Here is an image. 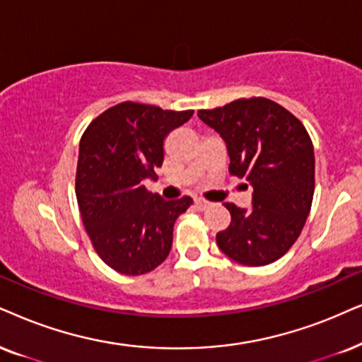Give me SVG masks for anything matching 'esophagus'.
I'll return each mask as SVG.
<instances>
[{
    "label": "esophagus",
    "mask_w": 362,
    "mask_h": 362,
    "mask_svg": "<svg viewBox=\"0 0 362 362\" xmlns=\"http://www.w3.org/2000/svg\"><path fill=\"white\" fill-rule=\"evenodd\" d=\"M195 207L199 210H205L207 207H210V202H207V200H204V199H197L195 200Z\"/></svg>",
    "instance_id": "34e87169"
}]
</instances>
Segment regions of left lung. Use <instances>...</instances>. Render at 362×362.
I'll return each instance as SVG.
<instances>
[{"mask_svg": "<svg viewBox=\"0 0 362 362\" xmlns=\"http://www.w3.org/2000/svg\"><path fill=\"white\" fill-rule=\"evenodd\" d=\"M199 118L226 141L230 175L254 189L250 209L223 204L230 226L217 234L227 257L244 265L281 259L300 235L314 195V147L303 123L267 98H240Z\"/></svg>", "mask_w": 362, "mask_h": 362, "instance_id": "8db88e82", "label": "left lung"}]
</instances>
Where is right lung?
<instances>
[{
	"mask_svg": "<svg viewBox=\"0 0 362 362\" xmlns=\"http://www.w3.org/2000/svg\"><path fill=\"white\" fill-rule=\"evenodd\" d=\"M194 115L153 105L123 102L95 118L80 140L76 199L97 254L113 271H153L172 249L173 223L190 197L163 200L145 180L162 167L167 135Z\"/></svg>",
	"mask_w": 362,
	"mask_h": 362,
	"instance_id": "right-lung-1",
	"label": "right lung"
}]
</instances>
